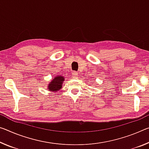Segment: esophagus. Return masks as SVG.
<instances>
[{"instance_id": "1", "label": "esophagus", "mask_w": 149, "mask_h": 149, "mask_svg": "<svg viewBox=\"0 0 149 149\" xmlns=\"http://www.w3.org/2000/svg\"><path fill=\"white\" fill-rule=\"evenodd\" d=\"M72 77H74V78H77V77H78V74H77L76 72H72Z\"/></svg>"}]
</instances>
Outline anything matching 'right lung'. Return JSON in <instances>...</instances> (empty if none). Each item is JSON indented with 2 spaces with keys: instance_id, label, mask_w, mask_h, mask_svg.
<instances>
[{
  "instance_id": "right-lung-1",
  "label": "right lung",
  "mask_w": 149,
  "mask_h": 149,
  "mask_svg": "<svg viewBox=\"0 0 149 149\" xmlns=\"http://www.w3.org/2000/svg\"><path fill=\"white\" fill-rule=\"evenodd\" d=\"M64 77L60 76V75L56 76L48 84V89L50 91H57L60 90L62 87V84L64 81Z\"/></svg>"
}]
</instances>
